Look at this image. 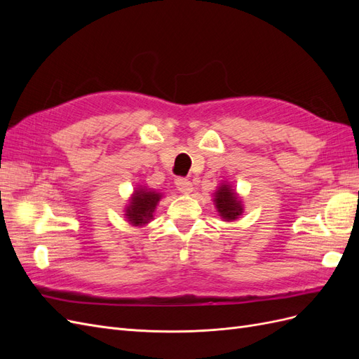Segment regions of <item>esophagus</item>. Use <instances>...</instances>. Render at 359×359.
I'll return each mask as SVG.
<instances>
[{
    "mask_svg": "<svg viewBox=\"0 0 359 359\" xmlns=\"http://www.w3.org/2000/svg\"><path fill=\"white\" fill-rule=\"evenodd\" d=\"M175 186L184 194H189V193L193 191V184L187 178H177L175 180Z\"/></svg>",
    "mask_w": 359,
    "mask_h": 359,
    "instance_id": "34e87169",
    "label": "esophagus"
}]
</instances>
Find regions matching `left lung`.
Wrapping results in <instances>:
<instances>
[{
	"label": "left lung",
	"instance_id": "left-lung-1",
	"mask_svg": "<svg viewBox=\"0 0 359 359\" xmlns=\"http://www.w3.org/2000/svg\"><path fill=\"white\" fill-rule=\"evenodd\" d=\"M214 203L220 217L226 222H233L243 214L241 199L227 182H223L214 193Z\"/></svg>",
	"mask_w": 359,
	"mask_h": 359
}]
</instances>
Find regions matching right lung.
Returning <instances> with one entry per match:
<instances>
[{
  "label": "right lung",
  "instance_id": "1",
  "mask_svg": "<svg viewBox=\"0 0 359 359\" xmlns=\"http://www.w3.org/2000/svg\"><path fill=\"white\" fill-rule=\"evenodd\" d=\"M161 199V193H157L147 187H137L135 193L130 198V203L126 208L127 222L133 226H144L149 220H153V214L156 211V206Z\"/></svg>",
  "mask_w": 359,
  "mask_h": 359
}]
</instances>
